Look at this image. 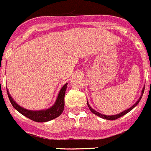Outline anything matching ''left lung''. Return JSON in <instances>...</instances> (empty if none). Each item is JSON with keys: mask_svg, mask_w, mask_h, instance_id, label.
<instances>
[{"mask_svg": "<svg viewBox=\"0 0 151 151\" xmlns=\"http://www.w3.org/2000/svg\"><path fill=\"white\" fill-rule=\"evenodd\" d=\"M144 90H145V87L143 88V89H142V95H141V97H140V98H139V100H138V101H137V102L136 103V104H134V106H131V108L128 109L126 110V111H123V112L120 113V114H116V115L107 116V115H104V114H100L99 112H98V111H95V110H94V109H92L91 108V107H90V106H89V104H88V103H87V105H88V107H89V109H90V111H92V112L93 113V114H96L97 116H99V117H101V118L106 119V120H116V119H117V118H120V117H123V115H125V114H126L127 113H128V112H129L130 111H131V110H132L133 109H134V107H135L136 106H137V104H139V101H140V100H141V98H142V95H143V92H144Z\"/></svg>", "mask_w": 151, "mask_h": 151, "instance_id": "obj_1", "label": "left lung"}]
</instances>
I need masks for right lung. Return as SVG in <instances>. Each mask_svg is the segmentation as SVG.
Masks as SVG:
<instances>
[{"mask_svg": "<svg viewBox=\"0 0 151 151\" xmlns=\"http://www.w3.org/2000/svg\"><path fill=\"white\" fill-rule=\"evenodd\" d=\"M67 85H68V83L65 84L62 87L54 105L48 109L42 110V111H30V110H27L25 109L22 108L20 106L17 105L14 102V101H13L12 98L9 95L8 91H7V92H8L7 94H8L9 99L12 105L20 114L25 116L33 121L44 123V122H47L56 118L62 113L64 110V106H65V95L67 89Z\"/></svg>", "mask_w": 151, "mask_h": 151, "instance_id": "right-lung-1", "label": "right lung"}]
</instances>
